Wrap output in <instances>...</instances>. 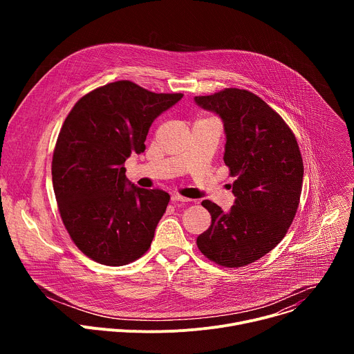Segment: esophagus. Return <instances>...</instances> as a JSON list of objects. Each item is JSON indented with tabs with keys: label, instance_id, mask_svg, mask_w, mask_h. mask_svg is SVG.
Returning a JSON list of instances; mask_svg holds the SVG:
<instances>
[{
	"label": "esophagus",
	"instance_id": "34e87169",
	"mask_svg": "<svg viewBox=\"0 0 354 354\" xmlns=\"http://www.w3.org/2000/svg\"><path fill=\"white\" fill-rule=\"evenodd\" d=\"M171 200L174 201V203H176V201H179V203H187V201H190V198L183 197V196H179V194H172Z\"/></svg>",
	"mask_w": 354,
	"mask_h": 354
}]
</instances>
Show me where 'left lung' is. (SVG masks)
Listing matches in <instances>:
<instances>
[{"mask_svg": "<svg viewBox=\"0 0 354 354\" xmlns=\"http://www.w3.org/2000/svg\"><path fill=\"white\" fill-rule=\"evenodd\" d=\"M194 102L221 118L224 162L236 176L230 212L201 201L212 225L197 236V248L220 266L241 268L269 254L291 225L304 175L301 153L291 129L255 93L227 88Z\"/></svg>", "mask_w": 354, "mask_h": 354, "instance_id": "left-lung-1", "label": "left lung"}]
</instances>
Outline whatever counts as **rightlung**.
<instances>
[{
  "label": "right lung",
  "mask_w": 354,
  "mask_h": 354,
  "mask_svg": "<svg viewBox=\"0 0 354 354\" xmlns=\"http://www.w3.org/2000/svg\"><path fill=\"white\" fill-rule=\"evenodd\" d=\"M182 96L116 81L84 95L66 118L53 153V187L66 230L92 261L123 266L151 246L171 197L131 185L124 162L144 153L151 124Z\"/></svg>",
  "instance_id": "right-lung-1"
}]
</instances>
